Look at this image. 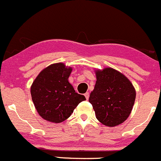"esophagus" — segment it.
Masks as SVG:
<instances>
[{
  "label": "esophagus",
  "instance_id": "34e87169",
  "mask_svg": "<svg viewBox=\"0 0 161 161\" xmlns=\"http://www.w3.org/2000/svg\"><path fill=\"white\" fill-rule=\"evenodd\" d=\"M89 95H90V94H89V92H86L85 94H84V96H85L86 99H88L89 98Z\"/></svg>",
  "mask_w": 161,
  "mask_h": 161
}]
</instances>
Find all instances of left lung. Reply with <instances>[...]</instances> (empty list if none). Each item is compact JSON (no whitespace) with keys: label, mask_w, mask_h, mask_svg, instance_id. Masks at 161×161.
<instances>
[{"label":"left lung","mask_w":161,"mask_h":161,"mask_svg":"<svg viewBox=\"0 0 161 161\" xmlns=\"http://www.w3.org/2000/svg\"><path fill=\"white\" fill-rule=\"evenodd\" d=\"M96 76L89 103L97 120L108 127H115L128 119L134 106L136 92L127 77L107 67L95 70Z\"/></svg>","instance_id":"obj_1"}]
</instances>
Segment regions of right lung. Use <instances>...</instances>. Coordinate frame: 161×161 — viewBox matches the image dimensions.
I'll list each match as a JSON object with an SVG mask.
<instances>
[{"label": "right lung", "instance_id": "1", "mask_svg": "<svg viewBox=\"0 0 161 161\" xmlns=\"http://www.w3.org/2000/svg\"><path fill=\"white\" fill-rule=\"evenodd\" d=\"M72 67L54 63L40 72L30 87L32 100L45 120L60 123L69 118L80 102L86 100L69 82Z\"/></svg>", "mask_w": 161, "mask_h": 161}]
</instances>
